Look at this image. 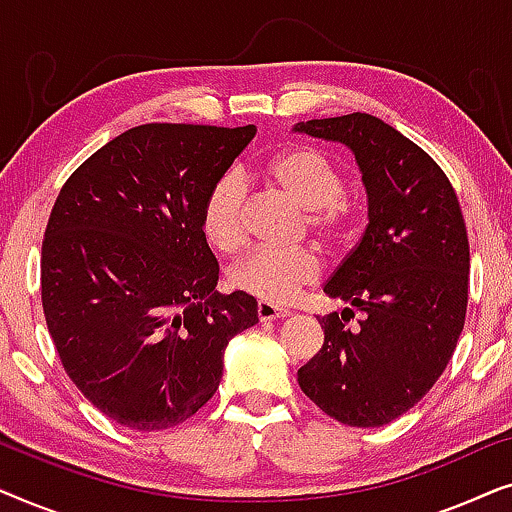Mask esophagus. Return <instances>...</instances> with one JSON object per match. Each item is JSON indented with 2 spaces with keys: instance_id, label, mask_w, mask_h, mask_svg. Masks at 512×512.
Returning <instances> with one entry per match:
<instances>
[{
  "instance_id": "obj_1",
  "label": "esophagus",
  "mask_w": 512,
  "mask_h": 512,
  "mask_svg": "<svg viewBox=\"0 0 512 512\" xmlns=\"http://www.w3.org/2000/svg\"><path fill=\"white\" fill-rule=\"evenodd\" d=\"M256 312H258V319H261V321L284 319V317H289V314H291L289 310H284V307H279V305H272V303H265V300H261V303H258Z\"/></svg>"
}]
</instances>
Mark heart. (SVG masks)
I'll return each mask as SVG.
<instances>
[{
	"label": "heart",
	"instance_id": "obj_1",
	"mask_svg": "<svg viewBox=\"0 0 512 512\" xmlns=\"http://www.w3.org/2000/svg\"><path fill=\"white\" fill-rule=\"evenodd\" d=\"M272 184L307 209V226L321 240L338 244L349 233V212L342 202L345 177L340 167L312 146H291L265 165ZM200 226L205 240L221 254H233L247 240L244 228V179L237 170L223 172L207 191ZM321 261L317 251L254 249L228 270L233 289L272 305H286L300 289L317 282Z\"/></svg>",
	"mask_w": 512,
	"mask_h": 512
}]
</instances>
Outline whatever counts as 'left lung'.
<instances>
[{
    "label": "left lung",
    "instance_id": "8db88e82",
    "mask_svg": "<svg viewBox=\"0 0 512 512\" xmlns=\"http://www.w3.org/2000/svg\"><path fill=\"white\" fill-rule=\"evenodd\" d=\"M293 130L349 146L368 195L366 233L324 286L347 307L319 319L324 347L298 384L342 424L384 426L429 394L464 328L471 254L457 193L429 153L370 114ZM354 309L359 329L346 326Z\"/></svg>",
    "mask_w": 512,
    "mask_h": 512
}]
</instances>
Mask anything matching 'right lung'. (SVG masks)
I'll return each mask as SVG.
<instances>
[{
  "instance_id": "add662e5",
  "label": "right lung",
  "mask_w": 512,
  "mask_h": 512,
  "mask_svg": "<svg viewBox=\"0 0 512 512\" xmlns=\"http://www.w3.org/2000/svg\"><path fill=\"white\" fill-rule=\"evenodd\" d=\"M256 125L146 123L65 181L41 244V303L62 368L121 426L170 429L223 375V352L258 324L256 298L221 296L202 235L207 191Z\"/></svg>"
}]
</instances>
